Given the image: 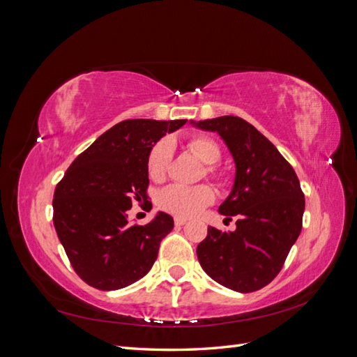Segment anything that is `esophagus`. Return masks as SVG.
Instances as JSON below:
<instances>
[{"label":"esophagus","mask_w":357,"mask_h":357,"mask_svg":"<svg viewBox=\"0 0 357 357\" xmlns=\"http://www.w3.org/2000/svg\"><path fill=\"white\" fill-rule=\"evenodd\" d=\"M185 223H187V219L185 218H175V225L176 227H182V225H185Z\"/></svg>","instance_id":"obj_1"}]
</instances>
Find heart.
Wrapping results in <instances>:
<instances>
[{
    "mask_svg": "<svg viewBox=\"0 0 357 357\" xmlns=\"http://www.w3.org/2000/svg\"><path fill=\"white\" fill-rule=\"evenodd\" d=\"M188 147L206 165H214L220 160V151L218 144L208 137L192 138L188 143ZM172 141L167 138L158 141L152 147L151 153L147 156L149 176L155 181H160L165 176L172 160ZM208 170L211 172V169ZM213 199V190L206 185L185 187L175 184L162 188L156 201H158L160 208H162L164 211L182 218H192L202 208H205L206 205L211 204Z\"/></svg>",
    "mask_w": 357,
    "mask_h": 357,
    "instance_id": "obj_1",
    "label": "heart"
}]
</instances>
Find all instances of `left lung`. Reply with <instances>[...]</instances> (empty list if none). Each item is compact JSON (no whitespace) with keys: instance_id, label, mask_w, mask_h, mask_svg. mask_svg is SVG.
<instances>
[{"instance_id":"left-lung-1","label":"left lung","mask_w":357,"mask_h":357,"mask_svg":"<svg viewBox=\"0 0 357 357\" xmlns=\"http://www.w3.org/2000/svg\"><path fill=\"white\" fill-rule=\"evenodd\" d=\"M190 124L219 134L236 165L233 188L219 213L237 216V228L208 227L196 250L199 263L231 291H259L277 277L301 233L305 204L300 181L278 149L243 119L223 115Z\"/></svg>"}]
</instances>
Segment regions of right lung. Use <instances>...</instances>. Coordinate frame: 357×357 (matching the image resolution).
Wrapping results in <instances>:
<instances>
[{"mask_svg":"<svg viewBox=\"0 0 357 357\" xmlns=\"http://www.w3.org/2000/svg\"><path fill=\"white\" fill-rule=\"evenodd\" d=\"M187 120H124L80 153L57 184L53 222L71 266L86 284L117 291L143 278L158 257L173 219L158 211L130 225L128 210L146 196L147 156Z\"/></svg>","mask_w":357,"mask_h":357,"instance_id":"1","label":"right lung"}]
</instances>
